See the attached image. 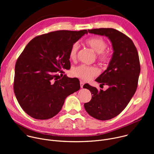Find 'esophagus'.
<instances>
[{"instance_id":"obj_1","label":"esophagus","mask_w":154,"mask_h":154,"mask_svg":"<svg viewBox=\"0 0 154 154\" xmlns=\"http://www.w3.org/2000/svg\"><path fill=\"white\" fill-rule=\"evenodd\" d=\"M80 87L82 88H83V85H84V82H82V81H80Z\"/></svg>"}]
</instances>
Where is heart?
Wrapping results in <instances>:
<instances>
[{"label": "heart", "mask_w": 154, "mask_h": 154, "mask_svg": "<svg viewBox=\"0 0 154 154\" xmlns=\"http://www.w3.org/2000/svg\"><path fill=\"white\" fill-rule=\"evenodd\" d=\"M86 44L97 54V60L102 63H107L110 60V54L105 49L107 47L106 41L102 37L95 36L88 39ZM79 49L78 42L74 43L69 52V57L71 60L77 58V52ZM74 76L88 81L92 79L99 74V70L94 66H90L85 64H81L74 68L72 70Z\"/></svg>", "instance_id": "obj_1"}]
</instances>
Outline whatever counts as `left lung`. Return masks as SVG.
I'll return each instance as SVG.
<instances>
[{"label":"left lung","mask_w":154,"mask_h":154,"mask_svg":"<svg viewBox=\"0 0 154 154\" xmlns=\"http://www.w3.org/2000/svg\"><path fill=\"white\" fill-rule=\"evenodd\" d=\"M88 32L108 37L113 49L107 69L96 79L108 88L98 91L88 83L83 85L92 95L91 100L84 104L85 110L97 119L106 121L121 113L134 96L140 73V59L132 40L122 32L112 28L94 29Z\"/></svg>","instance_id":"obj_1"}]
</instances>
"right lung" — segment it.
<instances>
[{
    "mask_svg": "<svg viewBox=\"0 0 154 154\" xmlns=\"http://www.w3.org/2000/svg\"><path fill=\"white\" fill-rule=\"evenodd\" d=\"M87 33L86 30H58L37 36L27 44L16 63L13 88L18 103L30 116L53 118L66 98L79 90V79L63 77L61 69H70V49Z\"/></svg>",
    "mask_w": 154,
    "mask_h": 154,
    "instance_id": "1",
    "label": "right lung"
}]
</instances>
